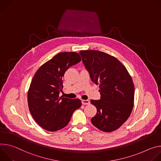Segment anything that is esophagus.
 <instances>
[{"instance_id": "1", "label": "esophagus", "mask_w": 161, "mask_h": 161, "mask_svg": "<svg viewBox=\"0 0 161 161\" xmlns=\"http://www.w3.org/2000/svg\"><path fill=\"white\" fill-rule=\"evenodd\" d=\"M82 103L83 105H88L90 103V102L88 100H82Z\"/></svg>"}]
</instances>
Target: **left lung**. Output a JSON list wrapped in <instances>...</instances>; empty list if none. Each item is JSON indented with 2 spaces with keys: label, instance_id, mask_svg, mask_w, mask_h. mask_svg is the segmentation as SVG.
I'll list each match as a JSON object with an SVG mask.
<instances>
[{
  "label": "left lung",
  "instance_id": "obj_1",
  "mask_svg": "<svg viewBox=\"0 0 161 161\" xmlns=\"http://www.w3.org/2000/svg\"><path fill=\"white\" fill-rule=\"evenodd\" d=\"M92 80L99 84L100 100H92L97 114L92 118L99 130L111 132L129 118L134 107V85L127 68L118 59L98 50H80Z\"/></svg>",
  "mask_w": 161,
  "mask_h": 161
}]
</instances>
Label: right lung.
<instances>
[{
	"mask_svg": "<svg viewBox=\"0 0 161 161\" xmlns=\"http://www.w3.org/2000/svg\"><path fill=\"white\" fill-rule=\"evenodd\" d=\"M80 61L78 53L60 52L35 73L28 90V106L32 118L45 130L54 132L64 128L81 106L79 98L59 97L65 71Z\"/></svg>",
	"mask_w": 161,
	"mask_h": 161,
	"instance_id": "right-lung-1",
	"label": "right lung"
}]
</instances>
